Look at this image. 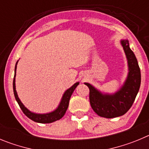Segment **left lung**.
<instances>
[{
	"label": "left lung",
	"instance_id": "8db88e82",
	"mask_svg": "<svg viewBox=\"0 0 149 149\" xmlns=\"http://www.w3.org/2000/svg\"><path fill=\"white\" fill-rule=\"evenodd\" d=\"M121 44L128 59V76L124 85L113 95L102 94L89 83H84L90 89V103L95 113L105 118H115L124 115L132 106L141 83V73L137 60L130 49L128 40Z\"/></svg>",
	"mask_w": 149,
	"mask_h": 149
}]
</instances>
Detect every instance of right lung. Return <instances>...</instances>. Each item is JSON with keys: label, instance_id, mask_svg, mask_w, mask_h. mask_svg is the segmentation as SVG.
<instances>
[{"label": "right lung", "instance_id": "1", "mask_svg": "<svg viewBox=\"0 0 149 149\" xmlns=\"http://www.w3.org/2000/svg\"><path fill=\"white\" fill-rule=\"evenodd\" d=\"M17 63H18V61L16 62L15 68V71L16 70ZM15 73L14 79H13V92H14L15 98L16 101H17V102L19 104L20 108L22 110L23 113H24L28 118H29L30 120H33V121L39 123H51L56 121V120H60L61 118H62L68 108L70 99V96H71L72 93H73V92L74 91V90L76 89V87H77L78 85H79V82H76V84H73L71 88H70L69 89L67 90L66 92L65 93V94L63 95L62 100H61V102H60V104L58 105V108H57L56 111L52 112V113H46V114H36V113L30 112L27 108H25L24 105V104L21 103V102L20 101L19 98H18V94H17V92H16L15 90Z\"/></svg>", "mask_w": 149, "mask_h": 149}]
</instances>
